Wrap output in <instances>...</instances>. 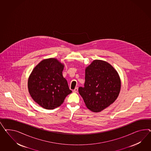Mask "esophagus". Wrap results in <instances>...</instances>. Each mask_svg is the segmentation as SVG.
Here are the masks:
<instances>
[{
    "label": "esophagus",
    "instance_id": "1",
    "mask_svg": "<svg viewBox=\"0 0 151 151\" xmlns=\"http://www.w3.org/2000/svg\"><path fill=\"white\" fill-rule=\"evenodd\" d=\"M78 91V87H76L74 90H73V92L74 93H76Z\"/></svg>",
    "mask_w": 151,
    "mask_h": 151
}]
</instances>
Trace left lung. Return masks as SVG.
<instances>
[{"label": "left lung", "mask_w": 151, "mask_h": 151, "mask_svg": "<svg viewBox=\"0 0 151 151\" xmlns=\"http://www.w3.org/2000/svg\"><path fill=\"white\" fill-rule=\"evenodd\" d=\"M121 81L118 72L106 61L94 60L85 69L84 87L78 92L86 106L93 112H99L118 98Z\"/></svg>", "instance_id": "8db88e82"}]
</instances>
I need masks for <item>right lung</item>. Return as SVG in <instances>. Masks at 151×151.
Instances as JSON below:
<instances>
[{
	"mask_svg": "<svg viewBox=\"0 0 151 151\" xmlns=\"http://www.w3.org/2000/svg\"><path fill=\"white\" fill-rule=\"evenodd\" d=\"M64 67L57 59H46L35 66L29 76V93L35 102L45 109H54L61 106L72 92L63 76Z\"/></svg>",
	"mask_w": 151,
	"mask_h": 151,
	"instance_id": "add662e5",
	"label": "right lung"
}]
</instances>
